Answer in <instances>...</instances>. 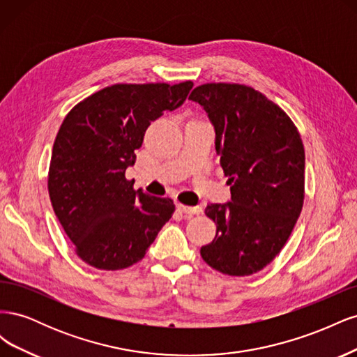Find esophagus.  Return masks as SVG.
Returning a JSON list of instances; mask_svg holds the SVG:
<instances>
[{
  "mask_svg": "<svg viewBox=\"0 0 357 357\" xmlns=\"http://www.w3.org/2000/svg\"><path fill=\"white\" fill-rule=\"evenodd\" d=\"M177 208L186 214H199L202 213V207H189V205L185 204H177Z\"/></svg>",
  "mask_w": 357,
  "mask_h": 357,
  "instance_id": "1",
  "label": "esophagus"
}]
</instances>
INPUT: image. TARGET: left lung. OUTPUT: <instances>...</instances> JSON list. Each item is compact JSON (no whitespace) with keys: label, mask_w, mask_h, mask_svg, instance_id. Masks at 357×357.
<instances>
[{"label":"left lung","mask_w":357,"mask_h":357,"mask_svg":"<svg viewBox=\"0 0 357 357\" xmlns=\"http://www.w3.org/2000/svg\"><path fill=\"white\" fill-rule=\"evenodd\" d=\"M208 113L232 202L211 204L214 240L205 264L226 275L264 269L282 252L305 197V153L287 113L250 86L204 83L189 95Z\"/></svg>","instance_id":"obj_1"}]
</instances>
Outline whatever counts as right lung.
I'll list each match as a JSON object with an SVG mask.
<instances>
[{"label":"right lung","mask_w":357,"mask_h":357,"mask_svg":"<svg viewBox=\"0 0 357 357\" xmlns=\"http://www.w3.org/2000/svg\"><path fill=\"white\" fill-rule=\"evenodd\" d=\"M193 83H117L75 104L53 143L47 189L53 211L83 262L105 271L142 261L176 210L171 198L135 190L125 177L144 132L176 110Z\"/></svg>","instance_id":"1"}]
</instances>
